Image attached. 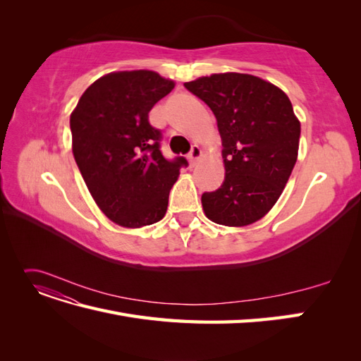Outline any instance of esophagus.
Listing matches in <instances>:
<instances>
[{
	"label": "esophagus",
	"mask_w": 361,
	"mask_h": 361,
	"mask_svg": "<svg viewBox=\"0 0 361 361\" xmlns=\"http://www.w3.org/2000/svg\"><path fill=\"white\" fill-rule=\"evenodd\" d=\"M202 155H203V152H202V149H200L199 146H192V149H191V152H190V155H188V161H190V166H191V167H194V166H195V164H197V162L200 161Z\"/></svg>",
	"instance_id": "esophagus-1"
}]
</instances>
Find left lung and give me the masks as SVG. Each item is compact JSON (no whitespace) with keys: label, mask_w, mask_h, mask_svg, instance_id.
<instances>
[{"label":"left lung","mask_w":361,"mask_h":361,"mask_svg":"<svg viewBox=\"0 0 361 361\" xmlns=\"http://www.w3.org/2000/svg\"><path fill=\"white\" fill-rule=\"evenodd\" d=\"M183 85L209 105L224 146L226 178L216 191L202 195L204 215L228 227L259 221L277 203L298 158L301 125L288 94L236 72Z\"/></svg>","instance_id":"obj_1"}]
</instances>
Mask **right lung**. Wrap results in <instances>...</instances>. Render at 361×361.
I'll use <instances>...</instances> for the list:
<instances>
[{
	"mask_svg": "<svg viewBox=\"0 0 361 361\" xmlns=\"http://www.w3.org/2000/svg\"><path fill=\"white\" fill-rule=\"evenodd\" d=\"M174 81L147 69L96 80L71 114L72 152L93 200L110 220L140 228L162 220L187 159L169 161L149 111Z\"/></svg>",
	"mask_w": 361,
	"mask_h": 361,
	"instance_id": "1",
	"label": "right lung"
}]
</instances>
